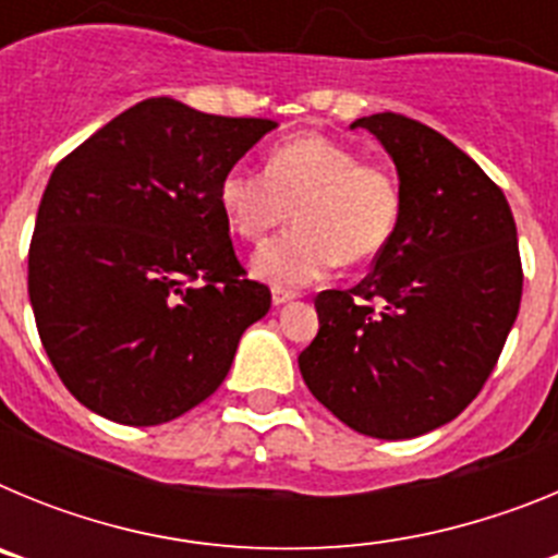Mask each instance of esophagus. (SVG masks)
Wrapping results in <instances>:
<instances>
[{
    "label": "esophagus",
    "instance_id": "1",
    "mask_svg": "<svg viewBox=\"0 0 558 558\" xmlns=\"http://www.w3.org/2000/svg\"><path fill=\"white\" fill-rule=\"evenodd\" d=\"M270 295H274V304H276V307H279V304L293 302V299H295L293 290H284V288H274V293H270Z\"/></svg>",
    "mask_w": 558,
    "mask_h": 558
}]
</instances>
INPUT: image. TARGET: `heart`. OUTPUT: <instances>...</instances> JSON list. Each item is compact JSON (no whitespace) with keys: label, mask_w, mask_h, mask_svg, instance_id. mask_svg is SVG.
Returning a JSON list of instances; mask_svg holds the SVG:
<instances>
[{"label":"heart","mask_w":558,"mask_h":558,"mask_svg":"<svg viewBox=\"0 0 558 558\" xmlns=\"http://www.w3.org/2000/svg\"><path fill=\"white\" fill-rule=\"evenodd\" d=\"M223 215L256 243L295 215L284 234L256 251L254 270L279 288L318 282L338 265L368 263L386 248L402 211L397 179L383 165L324 133L274 145L265 170L234 165L218 190Z\"/></svg>","instance_id":"obj_1"}]
</instances>
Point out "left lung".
Masks as SVG:
<instances>
[{
	"mask_svg": "<svg viewBox=\"0 0 558 558\" xmlns=\"http://www.w3.org/2000/svg\"><path fill=\"white\" fill-rule=\"evenodd\" d=\"M352 128L397 165L402 211L363 282L315 295L299 368L343 425L393 441L452 422L489 379L520 313V245L500 186L447 136L391 111Z\"/></svg>",
	"mask_w": 558,
	"mask_h": 558,
	"instance_id": "8db88e82",
	"label": "left lung"
}]
</instances>
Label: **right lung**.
Returning a JSON list of instances; mask_svg holds the SVG:
<instances>
[{
	"label": "right lung",
	"instance_id": "1",
	"mask_svg": "<svg viewBox=\"0 0 558 558\" xmlns=\"http://www.w3.org/2000/svg\"><path fill=\"white\" fill-rule=\"evenodd\" d=\"M274 128L150 97L58 161L27 290L49 363L88 411L150 427L220 388L270 310L234 254L220 179Z\"/></svg>",
	"mask_w": 558,
	"mask_h": 558
}]
</instances>
